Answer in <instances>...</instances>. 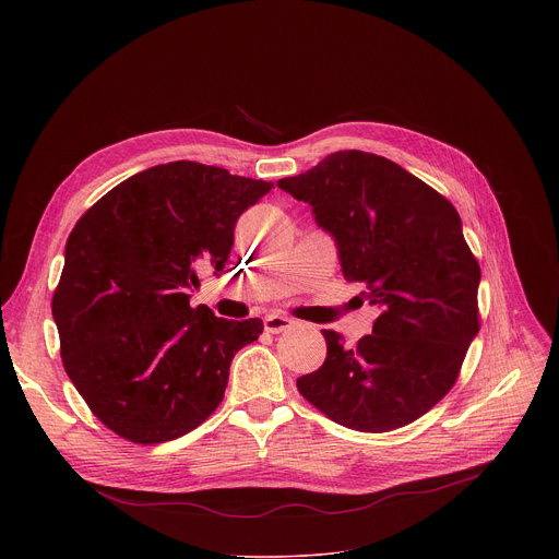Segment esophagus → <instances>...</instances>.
Masks as SVG:
<instances>
[{"mask_svg":"<svg viewBox=\"0 0 559 559\" xmlns=\"http://www.w3.org/2000/svg\"><path fill=\"white\" fill-rule=\"evenodd\" d=\"M263 325H265V332L281 334V332L289 330L294 325V321H292V318H287V316H281V313H267L263 318Z\"/></svg>","mask_w":559,"mask_h":559,"instance_id":"1","label":"esophagus"}]
</instances>
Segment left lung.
<instances>
[{
    "instance_id": "obj_1",
    "label": "left lung",
    "mask_w": 559,
    "mask_h": 559,
    "mask_svg": "<svg viewBox=\"0 0 559 559\" xmlns=\"http://www.w3.org/2000/svg\"><path fill=\"white\" fill-rule=\"evenodd\" d=\"M278 188L311 205L336 238L343 276L362 287L358 302L380 311L352 349L323 330L328 358L296 380L300 395L356 431L418 420L455 384L480 330V265L460 214L405 168L360 150L334 152Z\"/></svg>"
}]
</instances>
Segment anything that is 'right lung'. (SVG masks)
I'll return each instance as SVG.
<instances>
[{"label": "right lung", "mask_w": 559, "mask_h": 559, "mask_svg": "<svg viewBox=\"0 0 559 559\" xmlns=\"http://www.w3.org/2000/svg\"><path fill=\"white\" fill-rule=\"evenodd\" d=\"M272 188L173 162L126 179L72 227L52 294L61 360L117 436L168 442L221 405L234 354L263 323L225 321L188 292L225 267L238 216Z\"/></svg>", "instance_id": "add662e5"}]
</instances>
